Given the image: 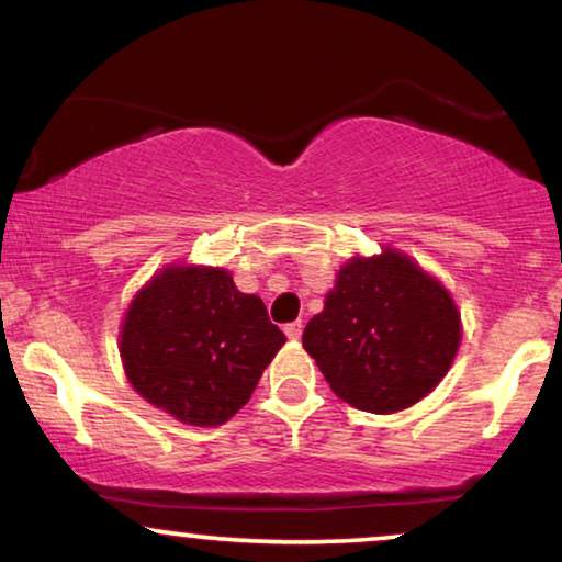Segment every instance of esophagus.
<instances>
[{"instance_id":"obj_1","label":"esophagus","mask_w":562,"mask_h":562,"mask_svg":"<svg viewBox=\"0 0 562 562\" xmlns=\"http://www.w3.org/2000/svg\"><path fill=\"white\" fill-rule=\"evenodd\" d=\"M283 333L289 335V340H299V337H302V322H289V325L283 327Z\"/></svg>"}]
</instances>
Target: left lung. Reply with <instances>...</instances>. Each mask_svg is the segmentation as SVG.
<instances>
[{
    "label": "left lung",
    "mask_w": 562,
    "mask_h": 562,
    "mask_svg": "<svg viewBox=\"0 0 562 562\" xmlns=\"http://www.w3.org/2000/svg\"><path fill=\"white\" fill-rule=\"evenodd\" d=\"M458 342L450 294L396 250L342 266L302 337L335 394L373 414L427 396L450 371Z\"/></svg>",
    "instance_id": "left-lung-1"
}]
</instances>
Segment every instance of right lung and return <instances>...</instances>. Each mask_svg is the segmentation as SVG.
Masks as SVG:
<instances>
[{"instance_id":"1","label":"right lung","mask_w":562,"mask_h":562,"mask_svg":"<svg viewBox=\"0 0 562 562\" xmlns=\"http://www.w3.org/2000/svg\"><path fill=\"white\" fill-rule=\"evenodd\" d=\"M286 335L222 268L168 266L130 304L120 356L145 402L217 427L248 402Z\"/></svg>"}]
</instances>
